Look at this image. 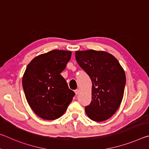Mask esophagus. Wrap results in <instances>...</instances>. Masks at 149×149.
Segmentation results:
<instances>
[{
    "instance_id": "obj_1",
    "label": "esophagus",
    "mask_w": 149,
    "mask_h": 149,
    "mask_svg": "<svg viewBox=\"0 0 149 149\" xmlns=\"http://www.w3.org/2000/svg\"><path fill=\"white\" fill-rule=\"evenodd\" d=\"M74 92H75V93L76 95H78L79 93V89H76V90H75L74 91Z\"/></svg>"
}]
</instances>
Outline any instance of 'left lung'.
<instances>
[{
  "label": "left lung",
  "instance_id": "obj_1",
  "mask_svg": "<svg viewBox=\"0 0 149 149\" xmlns=\"http://www.w3.org/2000/svg\"><path fill=\"white\" fill-rule=\"evenodd\" d=\"M75 58L92 81V101L85 107L87 116L95 122L109 119L122 101L124 70L112 54L103 50L75 51Z\"/></svg>",
  "mask_w": 149,
  "mask_h": 149
}]
</instances>
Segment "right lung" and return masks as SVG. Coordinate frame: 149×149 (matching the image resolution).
I'll list each match as a JSON object with an SVG mask.
<instances>
[{
	"label": "right lung",
	"mask_w": 149,
	"mask_h": 149,
	"mask_svg": "<svg viewBox=\"0 0 149 149\" xmlns=\"http://www.w3.org/2000/svg\"><path fill=\"white\" fill-rule=\"evenodd\" d=\"M71 55V51L53 50L35 57L27 65L22 77L25 95L33 111L42 119L61 117L75 95L60 74Z\"/></svg>",
	"instance_id": "1"
}]
</instances>
